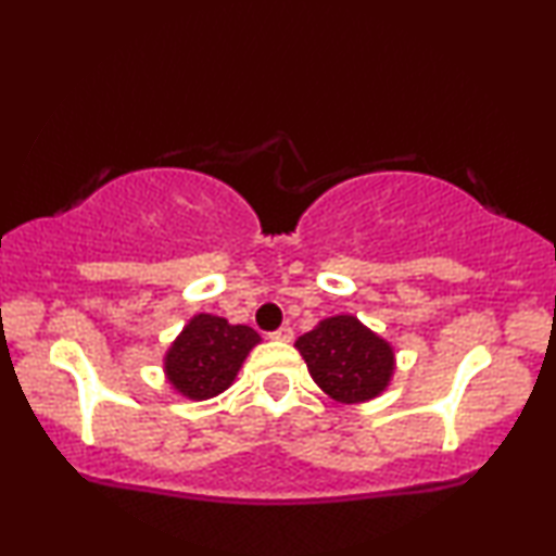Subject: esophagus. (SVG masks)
I'll return each mask as SVG.
<instances>
[{
  "instance_id": "1",
  "label": "esophagus",
  "mask_w": 556,
  "mask_h": 556,
  "mask_svg": "<svg viewBox=\"0 0 556 556\" xmlns=\"http://www.w3.org/2000/svg\"><path fill=\"white\" fill-rule=\"evenodd\" d=\"M270 337L278 339V341H291L293 339V329H291V326H280V329L273 331Z\"/></svg>"
}]
</instances>
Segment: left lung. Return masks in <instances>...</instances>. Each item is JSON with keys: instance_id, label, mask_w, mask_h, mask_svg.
Instances as JSON below:
<instances>
[{"instance_id": "obj_1", "label": "left lung", "mask_w": 556, "mask_h": 556, "mask_svg": "<svg viewBox=\"0 0 556 556\" xmlns=\"http://www.w3.org/2000/svg\"><path fill=\"white\" fill-rule=\"evenodd\" d=\"M311 377L339 402L377 397L394 369L392 346L354 316H333L295 341Z\"/></svg>"}]
</instances>
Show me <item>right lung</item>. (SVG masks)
<instances>
[{
	"label": "right lung",
	"instance_id": "add662e5",
	"mask_svg": "<svg viewBox=\"0 0 556 556\" xmlns=\"http://www.w3.org/2000/svg\"><path fill=\"white\" fill-rule=\"evenodd\" d=\"M261 337L250 326L200 314L185 326L166 354V377L189 400H207L225 392Z\"/></svg>",
	"mask_w": 556,
	"mask_h": 556
}]
</instances>
